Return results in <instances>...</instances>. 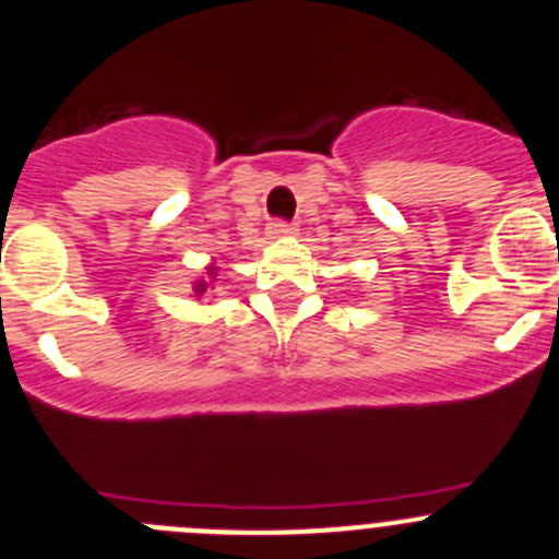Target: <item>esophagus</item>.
Listing matches in <instances>:
<instances>
[{
	"instance_id": "34e87169",
	"label": "esophagus",
	"mask_w": 559,
	"mask_h": 559,
	"mask_svg": "<svg viewBox=\"0 0 559 559\" xmlns=\"http://www.w3.org/2000/svg\"><path fill=\"white\" fill-rule=\"evenodd\" d=\"M286 235H295V226L286 224V221H270L267 224V237L270 240H278V237H286Z\"/></svg>"
}]
</instances>
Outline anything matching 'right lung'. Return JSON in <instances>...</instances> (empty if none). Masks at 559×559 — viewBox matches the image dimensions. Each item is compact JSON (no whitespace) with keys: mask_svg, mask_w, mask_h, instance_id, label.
<instances>
[{"mask_svg":"<svg viewBox=\"0 0 559 559\" xmlns=\"http://www.w3.org/2000/svg\"><path fill=\"white\" fill-rule=\"evenodd\" d=\"M207 275L210 278H215V267H207ZM207 289H210V281H204V278L197 281V284H193V297H202Z\"/></svg>","mask_w":559,"mask_h":559,"instance_id":"right-lung-1","label":"right lung"}]
</instances>
